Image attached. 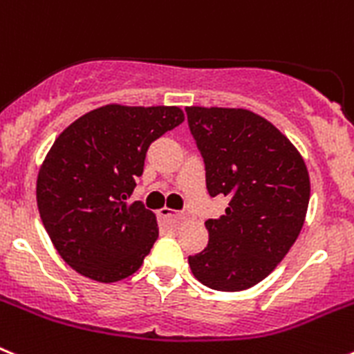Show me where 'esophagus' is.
Here are the masks:
<instances>
[{
    "instance_id": "esophagus-1",
    "label": "esophagus",
    "mask_w": 354,
    "mask_h": 354,
    "mask_svg": "<svg viewBox=\"0 0 354 354\" xmlns=\"http://www.w3.org/2000/svg\"><path fill=\"white\" fill-rule=\"evenodd\" d=\"M158 216L161 218V220H183V218H186L187 212H177V211H171V209L168 207H162L158 211Z\"/></svg>"
}]
</instances>
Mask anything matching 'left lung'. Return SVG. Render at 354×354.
Segmentation results:
<instances>
[{"mask_svg":"<svg viewBox=\"0 0 354 354\" xmlns=\"http://www.w3.org/2000/svg\"><path fill=\"white\" fill-rule=\"evenodd\" d=\"M205 165L211 196H228L220 220H207L209 243L187 262L214 290H245L264 280L298 239L310 179L296 147L248 109L186 108Z\"/></svg>","mask_w":354,"mask_h":354,"instance_id":"obj_1","label":"left lung"}]
</instances>
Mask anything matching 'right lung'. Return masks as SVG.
<instances>
[{
    "instance_id": "right-lung-1",
    "label": "right lung",
    "mask_w": 354,
    "mask_h": 354,
    "mask_svg": "<svg viewBox=\"0 0 354 354\" xmlns=\"http://www.w3.org/2000/svg\"><path fill=\"white\" fill-rule=\"evenodd\" d=\"M184 122L175 106L109 104L56 138L37 179L42 223L65 262L97 282L136 273L159 236L154 212L131 202L150 143Z\"/></svg>"
}]
</instances>
